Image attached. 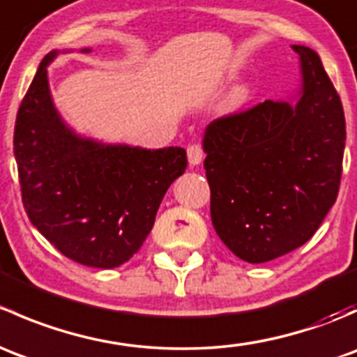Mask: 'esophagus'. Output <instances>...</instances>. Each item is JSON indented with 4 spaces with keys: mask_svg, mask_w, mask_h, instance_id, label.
<instances>
[{
    "mask_svg": "<svg viewBox=\"0 0 357 357\" xmlns=\"http://www.w3.org/2000/svg\"><path fill=\"white\" fill-rule=\"evenodd\" d=\"M204 160V150L200 145H190L188 146V162L190 165H199Z\"/></svg>",
    "mask_w": 357,
    "mask_h": 357,
    "instance_id": "esophagus-1",
    "label": "esophagus"
}]
</instances>
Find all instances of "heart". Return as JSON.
<instances>
[{
  "label": "heart",
  "mask_w": 357,
  "mask_h": 357,
  "mask_svg": "<svg viewBox=\"0 0 357 357\" xmlns=\"http://www.w3.org/2000/svg\"><path fill=\"white\" fill-rule=\"evenodd\" d=\"M243 96H245V91H240V93H238V95H236V98H238V100H242V98H243Z\"/></svg>",
  "instance_id": "obj_1"
}]
</instances>
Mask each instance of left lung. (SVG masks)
Segmentation results:
<instances>
[{
    "label": "left lung",
    "instance_id": "8db88e82",
    "mask_svg": "<svg viewBox=\"0 0 357 357\" xmlns=\"http://www.w3.org/2000/svg\"><path fill=\"white\" fill-rule=\"evenodd\" d=\"M301 89L290 100L212 121L204 132L211 218L250 264L304 245L338 195L345 146L340 96L314 50L294 45Z\"/></svg>",
    "mask_w": 357,
    "mask_h": 357
}]
</instances>
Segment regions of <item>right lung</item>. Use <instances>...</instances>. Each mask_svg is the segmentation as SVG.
<instances>
[{
	"label": "right lung",
	"instance_id": "add662e5",
	"mask_svg": "<svg viewBox=\"0 0 357 357\" xmlns=\"http://www.w3.org/2000/svg\"><path fill=\"white\" fill-rule=\"evenodd\" d=\"M59 53L53 50L39 63L17 114L13 153L24 207L66 257L117 268L152 231L165 192L185 172L186 152L109 145L68 128L48 82V66Z\"/></svg>",
	"mask_w": 357,
	"mask_h": 357
}]
</instances>
